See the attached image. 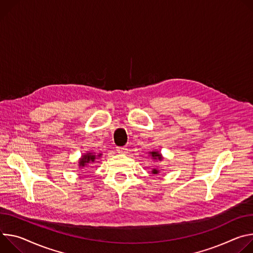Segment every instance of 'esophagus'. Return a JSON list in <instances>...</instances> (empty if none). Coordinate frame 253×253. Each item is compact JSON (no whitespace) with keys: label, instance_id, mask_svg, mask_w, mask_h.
I'll return each instance as SVG.
<instances>
[{"label":"esophagus","instance_id":"1","mask_svg":"<svg viewBox=\"0 0 253 253\" xmlns=\"http://www.w3.org/2000/svg\"><path fill=\"white\" fill-rule=\"evenodd\" d=\"M117 151H118L119 153H121V154H125V153H126L127 149H126V147H118V148H117Z\"/></svg>","mask_w":253,"mask_h":253}]
</instances>
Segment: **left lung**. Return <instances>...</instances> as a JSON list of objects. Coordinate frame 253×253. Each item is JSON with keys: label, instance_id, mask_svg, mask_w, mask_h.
I'll use <instances>...</instances> for the list:
<instances>
[{"label": "left lung", "instance_id": "obj_1", "mask_svg": "<svg viewBox=\"0 0 253 253\" xmlns=\"http://www.w3.org/2000/svg\"><path fill=\"white\" fill-rule=\"evenodd\" d=\"M150 154L152 155V157H153L154 159H157V160H160V161L163 159L162 156H161L159 153H157V152H152V153H150ZM153 173H154V174H158L159 171L156 170V169H154V170H153Z\"/></svg>", "mask_w": 253, "mask_h": 253}]
</instances>
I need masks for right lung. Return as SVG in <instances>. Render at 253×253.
I'll return each instance as SVG.
<instances>
[{"instance_id": "add662e5", "label": "right lung", "mask_w": 253, "mask_h": 253, "mask_svg": "<svg viewBox=\"0 0 253 253\" xmlns=\"http://www.w3.org/2000/svg\"><path fill=\"white\" fill-rule=\"evenodd\" d=\"M94 160H95V156L93 154H91V153H88L86 155L82 156V158L79 161V166L84 167L86 164H88L90 162H94Z\"/></svg>"}]
</instances>
